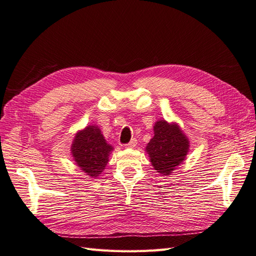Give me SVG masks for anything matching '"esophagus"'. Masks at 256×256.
I'll return each mask as SVG.
<instances>
[{
    "instance_id": "34e87169",
    "label": "esophagus",
    "mask_w": 256,
    "mask_h": 256,
    "mask_svg": "<svg viewBox=\"0 0 256 256\" xmlns=\"http://www.w3.org/2000/svg\"><path fill=\"white\" fill-rule=\"evenodd\" d=\"M136 146H137V140H136V138H133V140H130V142L128 144V145H126V147H128V148H130V149L135 148Z\"/></svg>"
}]
</instances>
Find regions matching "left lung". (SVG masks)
Here are the masks:
<instances>
[{
	"instance_id": "1",
	"label": "left lung",
	"mask_w": 256,
	"mask_h": 256,
	"mask_svg": "<svg viewBox=\"0 0 256 256\" xmlns=\"http://www.w3.org/2000/svg\"><path fill=\"white\" fill-rule=\"evenodd\" d=\"M154 134L147 144L146 152L156 171L168 176L185 161L190 144L176 122L158 120L154 123Z\"/></svg>"
}]
</instances>
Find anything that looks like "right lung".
Wrapping results in <instances>:
<instances>
[{"label":"right lung","mask_w":256,"mask_h":256,"mask_svg":"<svg viewBox=\"0 0 256 256\" xmlns=\"http://www.w3.org/2000/svg\"><path fill=\"white\" fill-rule=\"evenodd\" d=\"M112 150L114 147L104 140L100 128L95 124L78 130L71 145V154L76 164L85 175L94 180L106 168Z\"/></svg>","instance_id":"1"}]
</instances>
